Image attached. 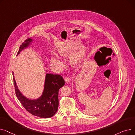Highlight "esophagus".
Segmentation results:
<instances>
[{"instance_id": "34e87169", "label": "esophagus", "mask_w": 135, "mask_h": 135, "mask_svg": "<svg viewBox=\"0 0 135 135\" xmlns=\"http://www.w3.org/2000/svg\"><path fill=\"white\" fill-rule=\"evenodd\" d=\"M65 81L66 83H68L70 81V79L68 77H66L65 79Z\"/></svg>"}]
</instances>
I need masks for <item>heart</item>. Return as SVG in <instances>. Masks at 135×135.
<instances>
[{"instance_id": "1", "label": "heart", "mask_w": 135, "mask_h": 135, "mask_svg": "<svg viewBox=\"0 0 135 135\" xmlns=\"http://www.w3.org/2000/svg\"><path fill=\"white\" fill-rule=\"evenodd\" d=\"M76 48V45L73 43H67L61 46L58 50V53L61 56H66L72 53ZM86 49L81 47L78 51L73 53L70 57V61L72 65H76L83 58L85 54ZM51 63L55 67L61 69L63 67V62L62 59L57 54L53 53L51 57Z\"/></svg>"}]
</instances>
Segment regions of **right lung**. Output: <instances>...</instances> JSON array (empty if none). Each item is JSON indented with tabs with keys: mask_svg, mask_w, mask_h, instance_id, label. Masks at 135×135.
Instances as JSON below:
<instances>
[{
	"mask_svg": "<svg viewBox=\"0 0 135 135\" xmlns=\"http://www.w3.org/2000/svg\"><path fill=\"white\" fill-rule=\"evenodd\" d=\"M33 39L28 38L21 45L17 56L23 49L31 44ZM13 77V83L16 96L24 108L31 114L40 118H49L54 116L59 107V91L65 85V82L61 75L47 73L45 76L43 92L40 97L34 100L25 97L19 90Z\"/></svg>",
	"mask_w": 135,
	"mask_h": 135,
	"instance_id": "obj_1",
	"label": "right lung"
}]
</instances>
